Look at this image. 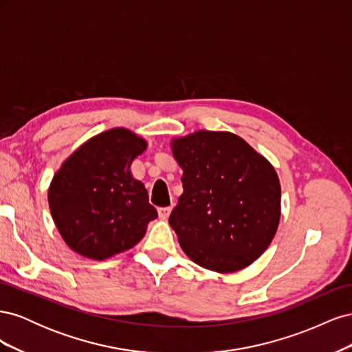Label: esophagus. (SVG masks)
Here are the masks:
<instances>
[{"instance_id":"1","label":"esophagus","mask_w":352,"mask_h":352,"mask_svg":"<svg viewBox=\"0 0 352 352\" xmlns=\"http://www.w3.org/2000/svg\"><path fill=\"white\" fill-rule=\"evenodd\" d=\"M170 212H172V207H162V208H158V216H160V219H163V220L168 219Z\"/></svg>"}]
</instances>
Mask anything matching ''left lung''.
I'll return each mask as SVG.
<instances>
[{"label": "left lung", "instance_id": "left-lung-1", "mask_svg": "<svg viewBox=\"0 0 352 352\" xmlns=\"http://www.w3.org/2000/svg\"><path fill=\"white\" fill-rule=\"evenodd\" d=\"M184 194L170 214L180 248L217 273L248 267L280 221V182L267 158L241 136L197 131L170 141Z\"/></svg>", "mask_w": 352, "mask_h": 352}]
</instances>
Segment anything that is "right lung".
Returning a JSON list of instances; mask_svg holds the SVG:
<instances>
[{"label":"right lung","mask_w":352,"mask_h":352,"mask_svg":"<svg viewBox=\"0 0 352 352\" xmlns=\"http://www.w3.org/2000/svg\"><path fill=\"white\" fill-rule=\"evenodd\" d=\"M146 141L126 127L92 136L52 177L48 204L67 247L82 257L107 260L140 242L157 210L131 164Z\"/></svg>","instance_id":"right-lung-1"}]
</instances>
